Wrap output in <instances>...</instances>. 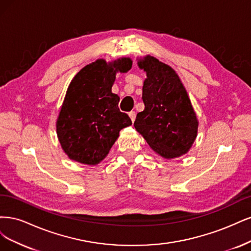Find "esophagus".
Instances as JSON below:
<instances>
[{
    "label": "esophagus",
    "mask_w": 251,
    "mask_h": 251,
    "mask_svg": "<svg viewBox=\"0 0 251 251\" xmlns=\"http://www.w3.org/2000/svg\"><path fill=\"white\" fill-rule=\"evenodd\" d=\"M129 117H130V119H131V121H132V123L134 122V120H135V112L134 111H130V112H129Z\"/></svg>",
    "instance_id": "obj_1"
}]
</instances>
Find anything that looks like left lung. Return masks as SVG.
Instances as JSON below:
<instances>
[{
    "label": "left lung",
    "mask_w": 251,
    "mask_h": 251,
    "mask_svg": "<svg viewBox=\"0 0 251 251\" xmlns=\"http://www.w3.org/2000/svg\"><path fill=\"white\" fill-rule=\"evenodd\" d=\"M137 66L147 78L142 97L145 109L134 121L136 131L160 156L185 154L197 136L198 120L178 75L150 55L137 61Z\"/></svg>",
    "instance_id": "8db88e82"
}]
</instances>
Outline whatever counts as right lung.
<instances>
[{
  "instance_id": "add662e5",
  "label": "right lung",
  "mask_w": 251,
  "mask_h": 251,
  "mask_svg": "<svg viewBox=\"0 0 251 251\" xmlns=\"http://www.w3.org/2000/svg\"><path fill=\"white\" fill-rule=\"evenodd\" d=\"M131 66L128 57L111 62L98 59L73 78L56 122L61 148L71 159L90 166L99 164L121 129L132 124L119 109L120 97L111 92L117 73H127Z\"/></svg>"
}]
</instances>
